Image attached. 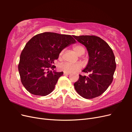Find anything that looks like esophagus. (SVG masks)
Returning <instances> with one entry per match:
<instances>
[{
	"label": "esophagus",
	"instance_id": "34e87169",
	"mask_svg": "<svg viewBox=\"0 0 132 132\" xmlns=\"http://www.w3.org/2000/svg\"><path fill=\"white\" fill-rule=\"evenodd\" d=\"M70 73H65V72H64V75H69Z\"/></svg>",
	"mask_w": 132,
	"mask_h": 132
}]
</instances>
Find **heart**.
Masks as SVG:
<instances>
[{"mask_svg": "<svg viewBox=\"0 0 132 132\" xmlns=\"http://www.w3.org/2000/svg\"><path fill=\"white\" fill-rule=\"evenodd\" d=\"M73 50L75 51V52L77 53L78 55H80L83 54L85 53V49L82 45H76L73 47ZM63 51H62L60 55H62L63 54ZM82 68V65L80 63H69V62H65L59 65V69L63 71L65 73H72L74 71L80 69Z\"/></svg>", "mask_w": 132, "mask_h": 132, "instance_id": "b5f03b06", "label": "heart"}]
</instances>
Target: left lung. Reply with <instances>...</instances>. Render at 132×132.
Here are the masks:
<instances>
[{
    "mask_svg": "<svg viewBox=\"0 0 132 132\" xmlns=\"http://www.w3.org/2000/svg\"><path fill=\"white\" fill-rule=\"evenodd\" d=\"M84 45L88 51L89 62L82 71L89 76L79 75L74 83L76 91L86 99L102 95L112 82L116 68L115 57L110 46L100 37L95 36H73Z\"/></svg>",
    "mask_w": 132,
    "mask_h": 132,
    "instance_id": "1",
    "label": "left lung"
}]
</instances>
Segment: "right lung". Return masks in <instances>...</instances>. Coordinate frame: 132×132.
Listing matches in <instances>:
<instances>
[{"mask_svg":"<svg viewBox=\"0 0 132 132\" xmlns=\"http://www.w3.org/2000/svg\"><path fill=\"white\" fill-rule=\"evenodd\" d=\"M75 42L70 35L49 32L30 39L22 51L18 65L21 81L30 93L44 96L53 91L63 74V71L54 70V61L64 48Z\"/></svg>","mask_w":132,"mask_h":132,"instance_id":"1","label":"right lung"}]
</instances>
